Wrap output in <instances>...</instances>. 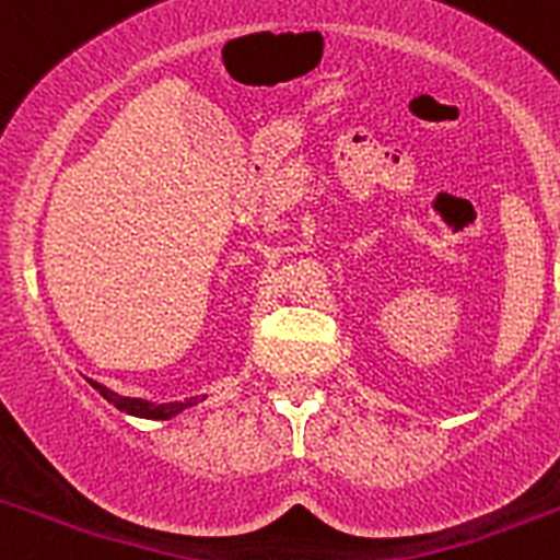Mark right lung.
<instances>
[{
  "mask_svg": "<svg viewBox=\"0 0 560 560\" xmlns=\"http://www.w3.org/2000/svg\"><path fill=\"white\" fill-rule=\"evenodd\" d=\"M89 384H92V387H95L97 393L108 400V404H114V407L120 409V412L137 415V418H148V420H167V418H173L176 412H182V409L192 407L196 400H205V398H187V400H179V404H151V400L126 398V395L112 393V389H106L103 384H97V381H92V378H89Z\"/></svg>",
  "mask_w": 560,
  "mask_h": 560,
  "instance_id": "add662e5",
  "label": "right lung"
}]
</instances>
